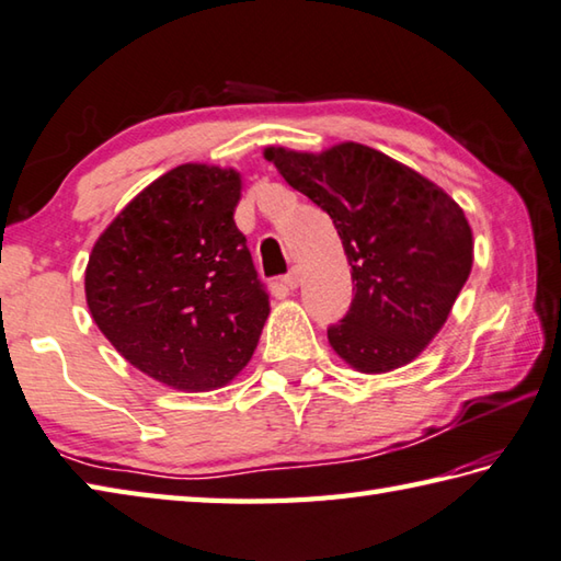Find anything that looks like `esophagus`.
<instances>
[{"label":"esophagus","mask_w":561,"mask_h":561,"mask_svg":"<svg viewBox=\"0 0 561 561\" xmlns=\"http://www.w3.org/2000/svg\"><path fill=\"white\" fill-rule=\"evenodd\" d=\"M282 282H284V287H287V289H296L301 284V270L291 267L287 274H284Z\"/></svg>","instance_id":"34e87169"}]
</instances>
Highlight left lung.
<instances>
[{
  "label": "left lung",
  "mask_w": 561,
  "mask_h": 561,
  "mask_svg": "<svg viewBox=\"0 0 561 561\" xmlns=\"http://www.w3.org/2000/svg\"><path fill=\"white\" fill-rule=\"evenodd\" d=\"M294 190L333 218L355 299L328 340L350 367L381 375L419 357L445 325L474 260L465 211L383 152L340 142L321 156L267 148Z\"/></svg>",
  "instance_id": "8db88e82"
}]
</instances>
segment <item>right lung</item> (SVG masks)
<instances>
[{
  "label": "right lung",
  "mask_w": 561,
  "mask_h": 561,
  "mask_svg": "<svg viewBox=\"0 0 561 561\" xmlns=\"http://www.w3.org/2000/svg\"><path fill=\"white\" fill-rule=\"evenodd\" d=\"M240 174L180 164L148 184L92 248L87 306L142 375L211 391L243 369L270 316L233 211Z\"/></svg>",
  "instance_id": "obj_1"
}]
</instances>
